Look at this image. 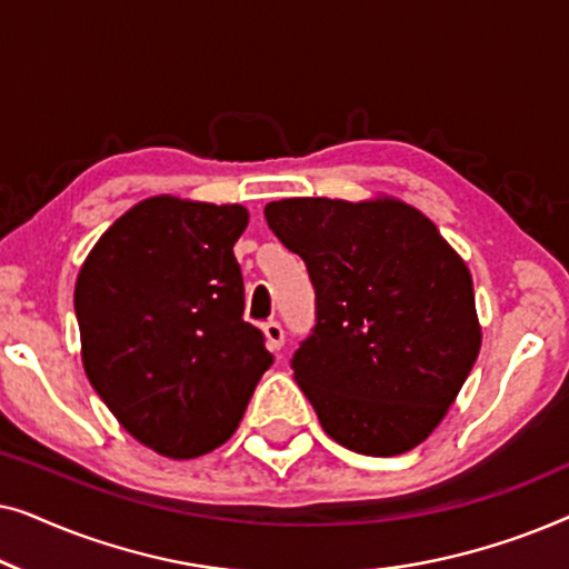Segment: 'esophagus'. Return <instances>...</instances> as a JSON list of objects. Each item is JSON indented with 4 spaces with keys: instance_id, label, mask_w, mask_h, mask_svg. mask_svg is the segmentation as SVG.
I'll return each instance as SVG.
<instances>
[{
    "instance_id": "esophagus-1",
    "label": "esophagus",
    "mask_w": 569,
    "mask_h": 569,
    "mask_svg": "<svg viewBox=\"0 0 569 569\" xmlns=\"http://www.w3.org/2000/svg\"><path fill=\"white\" fill-rule=\"evenodd\" d=\"M263 329V337H267V345L269 349H282L284 345V329L279 326V321H267L261 326Z\"/></svg>"
}]
</instances>
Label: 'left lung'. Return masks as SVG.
<instances>
[{
  "label": "left lung",
  "instance_id": "left-lung-1",
  "mask_svg": "<svg viewBox=\"0 0 569 569\" xmlns=\"http://www.w3.org/2000/svg\"><path fill=\"white\" fill-rule=\"evenodd\" d=\"M263 217L313 282L316 326L292 370L326 435L365 456L419 446L481 347L461 256L399 199H282Z\"/></svg>",
  "mask_w": 569,
  "mask_h": 569
}]
</instances>
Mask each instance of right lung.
Segmentation results:
<instances>
[{
  "label": "right lung",
  "mask_w": 569,
  "mask_h": 569,
  "mask_svg": "<svg viewBox=\"0 0 569 569\" xmlns=\"http://www.w3.org/2000/svg\"><path fill=\"white\" fill-rule=\"evenodd\" d=\"M246 224L240 204L144 199L77 274L84 372L123 430L160 456L220 448L274 362L243 321L232 246Z\"/></svg>",
  "instance_id": "1"
}]
</instances>
